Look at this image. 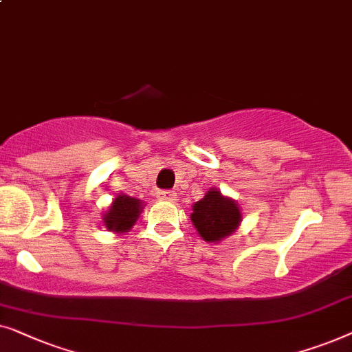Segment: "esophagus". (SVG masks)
Wrapping results in <instances>:
<instances>
[{
  "label": "esophagus",
  "mask_w": 352,
  "mask_h": 352,
  "mask_svg": "<svg viewBox=\"0 0 352 352\" xmlns=\"http://www.w3.org/2000/svg\"><path fill=\"white\" fill-rule=\"evenodd\" d=\"M157 197H160L161 201L174 202L177 199V192L175 191H170V190H164V191L157 192Z\"/></svg>",
  "instance_id": "34e87169"
}]
</instances>
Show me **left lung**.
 Masks as SVG:
<instances>
[{
    "label": "left lung",
    "instance_id": "1",
    "mask_svg": "<svg viewBox=\"0 0 352 352\" xmlns=\"http://www.w3.org/2000/svg\"><path fill=\"white\" fill-rule=\"evenodd\" d=\"M241 210L236 201L209 190L201 201L192 206L191 221L206 242H220L231 236L241 225Z\"/></svg>",
    "mask_w": 352,
    "mask_h": 352
}]
</instances>
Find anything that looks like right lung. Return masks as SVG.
Returning a JSON list of instances; mask_svg holds the SVG:
<instances>
[{"label":"right lung","mask_w":352,"mask_h":352,"mask_svg":"<svg viewBox=\"0 0 352 352\" xmlns=\"http://www.w3.org/2000/svg\"><path fill=\"white\" fill-rule=\"evenodd\" d=\"M143 202L127 195H120L111 202L110 209L103 215V225L108 231L127 232L135 225L138 217L142 214Z\"/></svg>","instance_id":"1"}]
</instances>
